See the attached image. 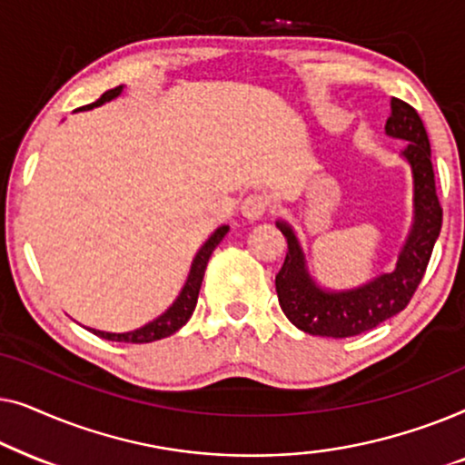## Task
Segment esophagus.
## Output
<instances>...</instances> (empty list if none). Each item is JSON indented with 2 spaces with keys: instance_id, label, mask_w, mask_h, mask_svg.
I'll list each match as a JSON object with an SVG mask.
<instances>
[{
  "instance_id": "34e87169",
  "label": "esophagus",
  "mask_w": 465,
  "mask_h": 465,
  "mask_svg": "<svg viewBox=\"0 0 465 465\" xmlns=\"http://www.w3.org/2000/svg\"><path fill=\"white\" fill-rule=\"evenodd\" d=\"M269 207L271 201L266 199L264 194H250L243 203H241V212H243L247 220H260L266 212H269Z\"/></svg>"
}]
</instances>
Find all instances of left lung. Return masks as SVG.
I'll list each match as a JSON object with an SVG mask.
<instances>
[{
	"label": "left lung",
	"instance_id": "1",
	"mask_svg": "<svg viewBox=\"0 0 465 465\" xmlns=\"http://www.w3.org/2000/svg\"><path fill=\"white\" fill-rule=\"evenodd\" d=\"M387 135L404 139L402 154L415 177V226L393 272L381 275L364 288L349 292H322L304 271L301 245L283 222H279L288 239V253L275 285L279 304L288 320L302 332L330 339H347L377 328L406 309L428 269L434 243L442 228V207L436 194L434 167L428 133L417 110L402 99H391V114L385 124Z\"/></svg>",
	"mask_w": 465,
	"mask_h": 465
}]
</instances>
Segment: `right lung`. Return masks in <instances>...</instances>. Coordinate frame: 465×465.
Listing matches in <instances>:
<instances>
[{"instance_id": "add662e5", "label": "right lung", "mask_w": 465, "mask_h": 465, "mask_svg": "<svg viewBox=\"0 0 465 465\" xmlns=\"http://www.w3.org/2000/svg\"><path fill=\"white\" fill-rule=\"evenodd\" d=\"M120 91H123V86H116L112 88V91H105L101 97L94 101V104L82 107V110H91L94 105H101L105 104V101H110L114 97H118ZM228 232V226H220L218 231L212 234V239L207 241L205 245L201 247V252L196 253L194 262H193V269H190V275H188V282L183 285L182 294L177 296V301L173 302V307H171L167 313H163L158 320L150 322L148 326L139 328V330H133V332H124V334H112V332H99V330H93L94 334L101 336V339L105 341H116V342H133V345H139V342H152V341H161L164 336H171L173 332H177L183 323H186L190 317L194 313V307H196V301H199V292H201V283H203V277H205V269H207V262L209 258H212V253L215 247L220 245V241L226 237Z\"/></svg>"}]
</instances>
